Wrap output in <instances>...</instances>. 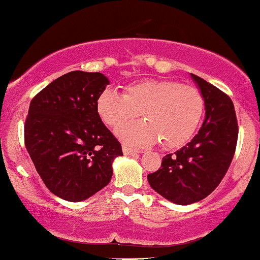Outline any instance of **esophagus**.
<instances>
[{
    "label": "esophagus",
    "instance_id": "obj_1",
    "mask_svg": "<svg viewBox=\"0 0 260 260\" xmlns=\"http://www.w3.org/2000/svg\"><path fill=\"white\" fill-rule=\"evenodd\" d=\"M122 152H124V154H126V156H133V154L140 153L139 151L133 150V148L127 147V146H122Z\"/></svg>",
    "mask_w": 260,
    "mask_h": 260
}]
</instances>
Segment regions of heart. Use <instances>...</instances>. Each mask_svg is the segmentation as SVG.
Instances as JSON below:
<instances>
[{
	"instance_id": "heart-1",
	"label": "heart",
	"mask_w": 260,
	"mask_h": 260,
	"mask_svg": "<svg viewBox=\"0 0 260 260\" xmlns=\"http://www.w3.org/2000/svg\"><path fill=\"white\" fill-rule=\"evenodd\" d=\"M97 113L107 126L118 129L138 116L145 120L116 131L124 144L133 147L161 141L167 148L190 140L199 125L204 99L199 89L171 80H144L127 84L122 95L106 89L98 95Z\"/></svg>"
}]
</instances>
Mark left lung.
I'll list each match as a JSON object with an SVG mask.
<instances>
[{
	"label": "left lung",
	"mask_w": 260,
	"mask_h": 260,
	"mask_svg": "<svg viewBox=\"0 0 260 260\" xmlns=\"http://www.w3.org/2000/svg\"><path fill=\"white\" fill-rule=\"evenodd\" d=\"M205 104V119L197 135L177 152L163 157L161 168L147 176L151 188L177 205L205 199L231 165L238 125L231 98L190 74Z\"/></svg>",
	"instance_id": "left-lung-1"
}]
</instances>
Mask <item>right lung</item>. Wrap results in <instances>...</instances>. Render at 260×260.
<instances>
[{"label": "right lung", "instance_id": "add662e5", "mask_svg": "<svg viewBox=\"0 0 260 260\" xmlns=\"http://www.w3.org/2000/svg\"><path fill=\"white\" fill-rule=\"evenodd\" d=\"M99 72L72 71L31 99L24 142L49 190L77 203L109 184L121 145L97 113L98 95L109 84Z\"/></svg>", "mask_w": 260, "mask_h": 260}]
</instances>
